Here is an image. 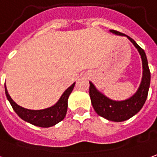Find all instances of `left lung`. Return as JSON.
I'll return each mask as SVG.
<instances>
[{
  "label": "left lung",
  "instance_id": "left-lung-1",
  "mask_svg": "<svg viewBox=\"0 0 157 157\" xmlns=\"http://www.w3.org/2000/svg\"><path fill=\"white\" fill-rule=\"evenodd\" d=\"M109 31L117 36H126L130 40L131 43L134 45L135 48L138 49L142 59V80L139 85L138 90L128 99L123 100V101L112 100L108 97H106L101 91H99L96 88V86L93 85L92 82L90 81V101H91L96 113L108 121L121 122L134 116L143 108V106L146 101L148 91L150 88L151 72H150V69L148 66V60H147L145 52L138 46L134 40L131 38L130 36L121 33L119 31H113V30H109Z\"/></svg>",
  "mask_w": 157,
  "mask_h": 157
}]
</instances>
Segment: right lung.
Segmentation results:
<instances>
[{"label":"right lung","instance_id":"right-lung-1","mask_svg":"<svg viewBox=\"0 0 157 157\" xmlns=\"http://www.w3.org/2000/svg\"><path fill=\"white\" fill-rule=\"evenodd\" d=\"M74 85L75 83H73L70 87H68L65 90L56 104L47 109L39 110L28 109L18 105L11 98L10 95L8 94V91L6 90V85H5V92H6V98L10 102L15 113L22 120L39 127H50L61 121L66 116L67 111L68 97L72 93Z\"/></svg>","mask_w":157,"mask_h":157}]
</instances>
